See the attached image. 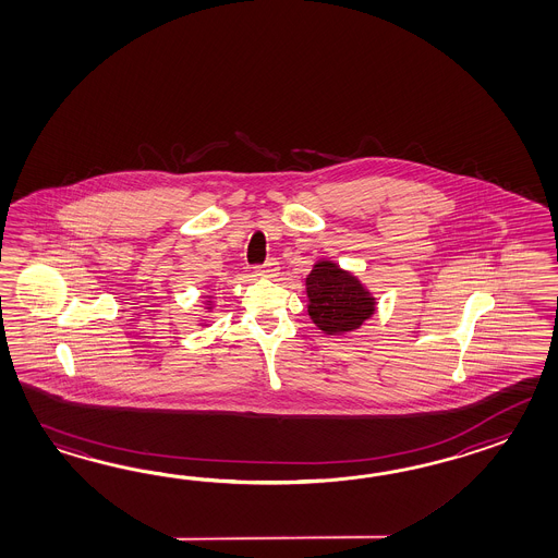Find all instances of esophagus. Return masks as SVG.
<instances>
[{
    "label": "esophagus",
    "instance_id": "esophagus-1",
    "mask_svg": "<svg viewBox=\"0 0 558 558\" xmlns=\"http://www.w3.org/2000/svg\"><path fill=\"white\" fill-rule=\"evenodd\" d=\"M277 271H279V263H277V259H267L263 265L255 267V275H257V277H275Z\"/></svg>",
    "mask_w": 558,
    "mask_h": 558
}]
</instances>
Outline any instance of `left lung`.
<instances>
[{"label":"left lung","mask_w":558,"mask_h":558,"mask_svg":"<svg viewBox=\"0 0 558 558\" xmlns=\"http://www.w3.org/2000/svg\"><path fill=\"white\" fill-rule=\"evenodd\" d=\"M307 298L313 324L329 336L357 329L372 317L376 301L362 283L341 271L336 263L319 260L307 277Z\"/></svg>","instance_id":"1"}]
</instances>
